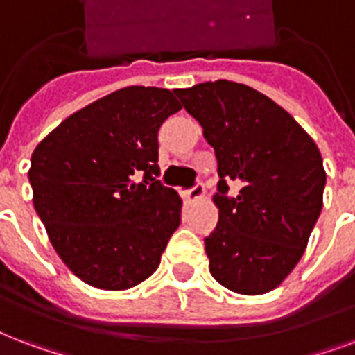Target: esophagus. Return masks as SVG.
Listing matches in <instances>:
<instances>
[{
    "label": "esophagus",
    "mask_w": 355,
    "mask_h": 355,
    "mask_svg": "<svg viewBox=\"0 0 355 355\" xmlns=\"http://www.w3.org/2000/svg\"><path fill=\"white\" fill-rule=\"evenodd\" d=\"M202 197H205V188H202V184H197L191 189H188L186 193H184V199L188 202H197L201 201Z\"/></svg>",
    "instance_id": "34e87169"
}]
</instances>
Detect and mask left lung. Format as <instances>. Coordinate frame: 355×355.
<instances>
[{"mask_svg": "<svg viewBox=\"0 0 355 355\" xmlns=\"http://www.w3.org/2000/svg\"><path fill=\"white\" fill-rule=\"evenodd\" d=\"M218 158V225L205 238L210 274L245 296L266 294L304 255L322 210L320 150L279 104L243 83L218 80L175 91ZM241 184L236 198L227 182Z\"/></svg>", "mask_w": 355, "mask_h": 355, "instance_id": "1", "label": "left lung"}]
</instances>
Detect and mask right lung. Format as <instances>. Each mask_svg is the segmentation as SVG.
<instances>
[{"instance_id":"right-lung-1","label":"right lung","mask_w":355,"mask_h":355,"mask_svg":"<svg viewBox=\"0 0 355 355\" xmlns=\"http://www.w3.org/2000/svg\"><path fill=\"white\" fill-rule=\"evenodd\" d=\"M180 110L169 89L130 85L72 113L31 154L35 210L83 283L126 291L156 272L182 210L156 180L158 130Z\"/></svg>"}]
</instances>
